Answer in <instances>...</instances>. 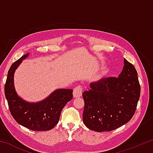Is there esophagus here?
Segmentation results:
<instances>
[{
	"instance_id": "1",
	"label": "esophagus",
	"mask_w": 153,
	"mask_h": 153,
	"mask_svg": "<svg viewBox=\"0 0 153 153\" xmlns=\"http://www.w3.org/2000/svg\"><path fill=\"white\" fill-rule=\"evenodd\" d=\"M83 91V88L81 86H77L74 89L73 96L74 98L80 97L82 96V93Z\"/></svg>"
}]
</instances>
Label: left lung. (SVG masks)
Listing matches in <instances>:
<instances>
[{
	"label": "left lung",
	"mask_w": 153,
	"mask_h": 153,
	"mask_svg": "<svg viewBox=\"0 0 153 153\" xmlns=\"http://www.w3.org/2000/svg\"><path fill=\"white\" fill-rule=\"evenodd\" d=\"M90 88L82 93L83 121L88 128L98 132L110 131L132 118L140 95V86L136 68L126 59L117 77H105L91 83Z\"/></svg>",
	"instance_id": "left-lung-1"
}]
</instances>
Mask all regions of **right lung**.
<instances>
[{
    "instance_id": "obj_1",
    "label": "right lung",
    "mask_w": 153,
    "mask_h": 153,
    "mask_svg": "<svg viewBox=\"0 0 153 153\" xmlns=\"http://www.w3.org/2000/svg\"><path fill=\"white\" fill-rule=\"evenodd\" d=\"M29 55L27 53L11 65L4 85V94L13 117L17 122L31 130L48 131L58 123L63 107L73 98L72 89H59L37 103H29L19 98L13 85L14 72Z\"/></svg>"
}]
</instances>
